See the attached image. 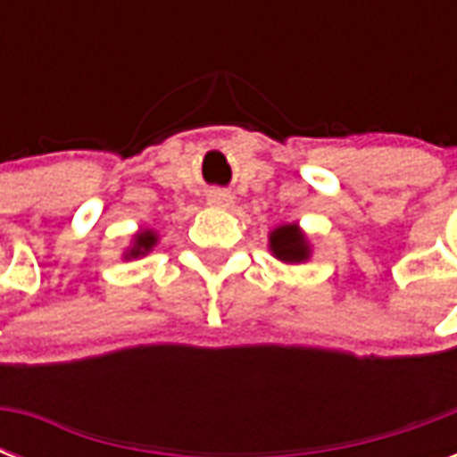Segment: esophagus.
I'll list each match as a JSON object with an SVG mask.
<instances>
[{
	"label": "esophagus",
	"mask_w": 457,
	"mask_h": 457,
	"mask_svg": "<svg viewBox=\"0 0 457 457\" xmlns=\"http://www.w3.org/2000/svg\"><path fill=\"white\" fill-rule=\"evenodd\" d=\"M208 204H213V206H229L232 204V194L222 192V189H213V192H208Z\"/></svg>",
	"instance_id": "1"
}]
</instances>
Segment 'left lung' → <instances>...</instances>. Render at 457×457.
Here are the masks:
<instances>
[{
    "instance_id": "obj_1",
    "label": "left lung",
    "mask_w": 457,
    "mask_h": 457,
    "mask_svg": "<svg viewBox=\"0 0 457 457\" xmlns=\"http://www.w3.org/2000/svg\"><path fill=\"white\" fill-rule=\"evenodd\" d=\"M272 253L285 263H301L308 258V244L296 225H282L270 235Z\"/></svg>"
}]
</instances>
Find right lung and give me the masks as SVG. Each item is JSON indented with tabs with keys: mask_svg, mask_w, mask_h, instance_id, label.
Returning <instances> with one entry per match:
<instances>
[{
	"mask_svg": "<svg viewBox=\"0 0 457 457\" xmlns=\"http://www.w3.org/2000/svg\"><path fill=\"white\" fill-rule=\"evenodd\" d=\"M154 244H156V235H154L152 229H146V232L137 235V239H135V246H132V251L128 253V258L145 256V253H149V251H152Z\"/></svg>",
	"mask_w": 457,
	"mask_h": 457,
	"instance_id": "add662e5",
	"label": "right lung"
}]
</instances>
